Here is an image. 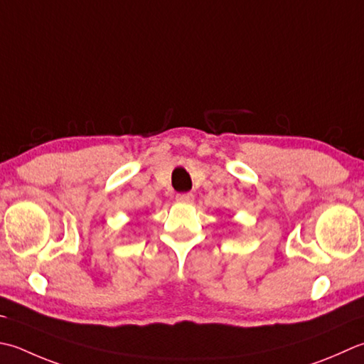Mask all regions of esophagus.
I'll return each instance as SVG.
<instances>
[{
  "label": "esophagus",
  "mask_w": 364,
  "mask_h": 364,
  "mask_svg": "<svg viewBox=\"0 0 364 364\" xmlns=\"http://www.w3.org/2000/svg\"><path fill=\"white\" fill-rule=\"evenodd\" d=\"M176 202L178 203H192L194 202V196H192L191 192H188V194H178Z\"/></svg>",
  "instance_id": "1"
}]
</instances>
